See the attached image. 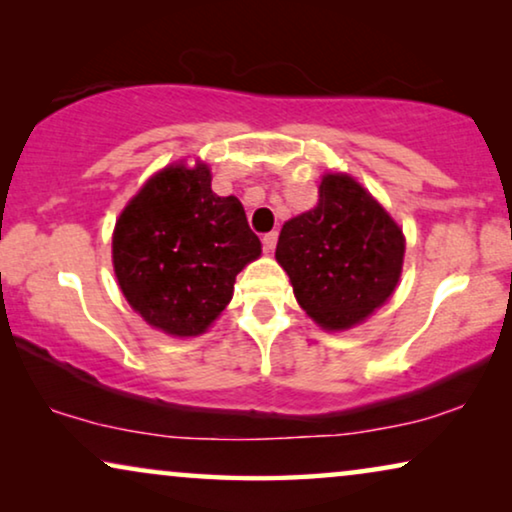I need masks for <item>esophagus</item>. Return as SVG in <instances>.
I'll return each mask as SVG.
<instances>
[{
    "instance_id": "obj_1",
    "label": "esophagus",
    "mask_w": 512,
    "mask_h": 512,
    "mask_svg": "<svg viewBox=\"0 0 512 512\" xmlns=\"http://www.w3.org/2000/svg\"><path fill=\"white\" fill-rule=\"evenodd\" d=\"M275 247H277V233H275V230H272V233H265L263 235V249L270 254V251H275Z\"/></svg>"
}]
</instances>
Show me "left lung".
I'll return each instance as SVG.
<instances>
[{"label":"left lung","instance_id":"1","mask_svg":"<svg viewBox=\"0 0 512 512\" xmlns=\"http://www.w3.org/2000/svg\"><path fill=\"white\" fill-rule=\"evenodd\" d=\"M401 228L347 174H326L319 202L286 221L277 261L300 307L328 331L352 328L394 293L403 268Z\"/></svg>","mask_w":512,"mask_h":512}]
</instances>
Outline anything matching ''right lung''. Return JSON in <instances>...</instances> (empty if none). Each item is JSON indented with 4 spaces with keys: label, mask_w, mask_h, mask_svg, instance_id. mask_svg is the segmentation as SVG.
<instances>
[{
    "label": "right lung",
    "mask_w": 512,
    "mask_h": 512,
    "mask_svg": "<svg viewBox=\"0 0 512 512\" xmlns=\"http://www.w3.org/2000/svg\"><path fill=\"white\" fill-rule=\"evenodd\" d=\"M261 256L235 195L212 191L207 165L165 167L123 209L114 230V270L146 324L198 335L233 298L237 272Z\"/></svg>",
    "instance_id": "right-lung-1"
}]
</instances>
